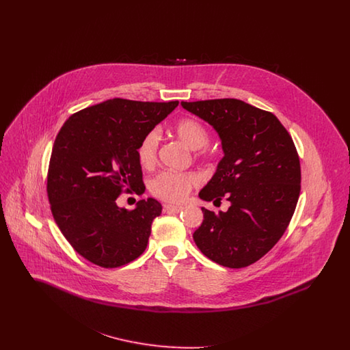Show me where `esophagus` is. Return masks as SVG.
I'll return each mask as SVG.
<instances>
[{"instance_id":"obj_1","label":"esophagus","mask_w":350,"mask_h":350,"mask_svg":"<svg viewBox=\"0 0 350 350\" xmlns=\"http://www.w3.org/2000/svg\"><path fill=\"white\" fill-rule=\"evenodd\" d=\"M164 211H165V213H172V214H178L180 211H183V206L164 204Z\"/></svg>"}]
</instances>
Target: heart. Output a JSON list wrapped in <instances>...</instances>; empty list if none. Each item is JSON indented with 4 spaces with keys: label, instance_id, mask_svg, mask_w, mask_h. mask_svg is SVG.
<instances>
[{
    "label": "heart",
    "instance_id": "obj_1",
    "mask_svg": "<svg viewBox=\"0 0 350 350\" xmlns=\"http://www.w3.org/2000/svg\"><path fill=\"white\" fill-rule=\"evenodd\" d=\"M174 133L190 150L204 148L210 139L207 129L194 118H185L178 120L174 126ZM159 143L160 135L156 130H152L142 139L137 147V159L142 167H152L156 164ZM200 183V177L197 173H178L167 170L159 173L150 181V189L152 194L160 200L181 202L189 196L191 189Z\"/></svg>",
    "mask_w": 350,
    "mask_h": 350
}]
</instances>
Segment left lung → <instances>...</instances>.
Wrapping results in <instances>:
<instances>
[{"label":"left lung","instance_id":"8db88e82","mask_svg":"<svg viewBox=\"0 0 350 350\" xmlns=\"http://www.w3.org/2000/svg\"><path fill=\"white\" fill-rule=\"evenodd\" d=\"M219 133L223 159L200 200H230L215 214L202 207L203 221L193 234L200 252L223 267L258 261L282 237L300 193L299 156L274 114L234 98L181 102Z\"/></svg>","mask_w":350,"mask_h":350}]
</instances>
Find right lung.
<instances>
[{
  "mask_svg": "<svg viewBox=\"0 0 350 350\" xmlns=\"http://www.w3.org/2000/svg\"><path fill=\"white\" fill-rule=\"evenodd\" d=\"M177 106L178 100L113 98L75 113L57 133L47 176L51 211L68 243L88 261L122 267L147 248L160 202L139 200L129 211L117 198L144 193L137 147Z\"/></svg>",
  "mask_w": 350,
  "mask_h": 350,
  "instance_id": "add662e5",
  "label": "right lung"
}]
</instances>
